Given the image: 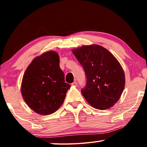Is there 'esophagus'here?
Segmentation results:
<instances>
[{
	"label": "esophagus",
	"mask_w": 147,
	"mask_h": 147,
	"mask_svg": "<svg viewBox=\"0 0 147 147\" xmlns=\"http://www.w3.org/2000/svg\"><path fill=\"white\" fill-rule=\"evenodd\" d=\"M71 86H77V82H74L73 83L71 84Z\"/></svg>",
	"instance_id": "34e87169"
}]
</instances>
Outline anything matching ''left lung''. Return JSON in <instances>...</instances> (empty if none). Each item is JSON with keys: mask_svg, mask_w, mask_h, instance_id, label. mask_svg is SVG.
Instances as JSON below:
<instances>
[{"mask_svg": "<svg viewBox=\"0 0 147 147\" xmlns=\"http://www.w3.org/2000/svg\"><path fill=\"white\" fill-rule=\"evenodd\" d=\"M73 53L82 65L86 77L81 92L94 108L108 109L116 103L123 92L125 76L115 57L98 45H86L74 49Z\"/></svg>", "mask_w": 147, "mask_h": 147, "instance_id": "left-lung-1", "label": "left lung"}]
</instances>
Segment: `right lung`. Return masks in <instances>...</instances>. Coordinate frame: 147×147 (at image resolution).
<instances>
[{"instance_id": "right-lung-1", "label": "right lung", "mask_w": 147, "mask_h": 147, "mask_svg": "<svg viewBox=\"0 0 147 147\" xmlns=\"http://www.w3.org/2000/svg\"><path fill=\"white\" fill-rule=\"evenodd\" d=\"M71 86L65 82L55 51H47L34 59L24 74L21 94L25 102L36 113L53 114L63 103Z\"/></svg>"}]
</instances>
